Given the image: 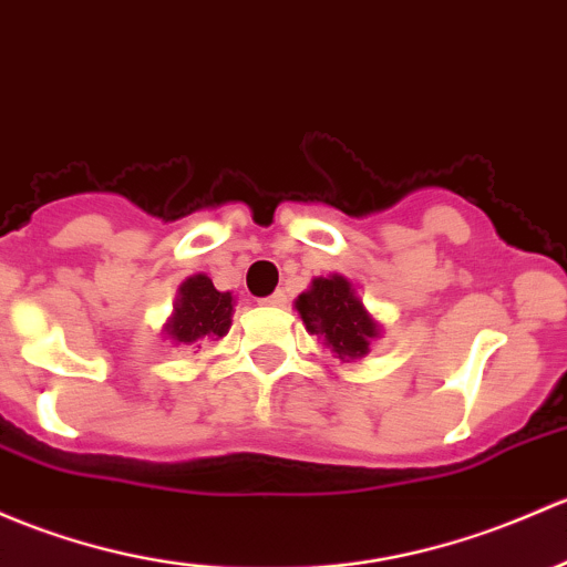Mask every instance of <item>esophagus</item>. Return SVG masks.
<instances>
[{"mask_svg": "<svg viewBox=\"0 0 567 567\" xmlns=\"http://www.w3.org/2000/svg\"><path fill=\"white\" fill-rule=\"evenodd\" d=\"M260 303H264V307H285V303H288V293H285V290H277V293L266 296Z\"/></svg>", "mask_w": 567, "mask_h": 567, "instance_id": "1", "label": "esophagus"}]
</instances>
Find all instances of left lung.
<instances>
[{
	"label": "left lung",
	"instance_id": "1",
	"mask_svg": "<svg viewBox=\"0 0 567 567\" xmlns=\"http://www.w3.org/2000/svg\"><path fill=\"white\" fill-rule=\"evenodd\" d=\"M293 303L303 329L315 333L339 361L363 359L374 339L383 333V326L355 293V285L342 274L315 277Z\"/></svg>",
	"mask_w": 567,
	"mask_h": 567
}]
</instances>
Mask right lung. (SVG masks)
I'll use <instances>...</instances> for the list:
<instances>
[{
	"mask_svg": "<svg viewBox=\"0 0 567 567\" xmlns=\"http://www.w3.org/2000/svg\"><path fill=\"white\" fill-rule=\"evenodd\" d=\"M236 299L214 288L206 274H193L178 285L174 312L163 326L165 339L182 348H200V339H219L230 329Z\"/></svg>",
	"mask_w": 567,
	"mask_h": 567,
	"instance_id": "right-lung-1",
	"label": "right lung"
}]
</instances>
